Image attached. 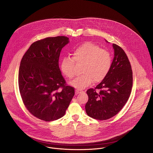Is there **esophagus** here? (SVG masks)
I'll return each instance as SVG.
<instances>
[{
    "instance_id": "1",
    "label": "esophagus",
    "mask_w": 153,
    "mask_h": 153,
    "mask_svg": "<svg viewBox=\"0 0 153 153\" xmlns=\"http://www.w3.org/2000/svg\"><path fill=\"white\" fill-rule=\"evenodd\" d=\"M84 91H81L80 89H76V94H80V93H83Z\"/></svg>"
}]
</instances>
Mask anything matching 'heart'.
<instances>
[{
	"label": "heart",
	"mask_w": 153,
	"mask_h": 153,
	"mask_svg": "<svg viewBox=\"0 0 153 153\" xmlns=\"http://www.w3.org/2000/svg\"><path fill=\"white\" fill-rule=\"evenodd\" d=\"M73 56V58L65 56L62 59L61 68L67 78L72 79L76 75V63L83 64L82 68L83 74L71 82V85L77 89L85 88L94 80L95 83L103 80L112 67L111 53L91 42H86L75 47Z\"/></svg>",
	"instance_id": "b5f03b06"
}]
</instances>
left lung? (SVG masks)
<instances>
[{
    "label": "left lung",
    "mask_w": 153,
    "mask_h": 153,
    "mask_svg": "<svg viewBox=\"0 0 153 153\" xmlns=\"http://www.w3.org/2000/svg\"><path fill=\"white\" fill-rule=\"evenodd\" d=\"M112 46L114 58L109 74L95 89L86 91V112L98 120H106L116 115L127 103L133 86V73L127 56L119 45L113 44ZM97 89L100 91L97 92Z\"/></svg>",
    "instance_id": "1"
}]
</instances>
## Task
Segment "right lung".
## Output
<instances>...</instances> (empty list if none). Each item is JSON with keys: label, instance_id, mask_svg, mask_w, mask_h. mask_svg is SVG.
Instances as JSON below:
<instances>
[{"label": "right lung", "instance_id": "1", "mask_svg": "<svg viewBox=\"0 0 153 153\" xmlns=\"http://www.w3.org/2000/svg\"><path fill=\"white\" fill-rule=\"evenodd\" d=\"M69 42L64 36L47 37L32 43L19 68V87L23 102L36 118L52 121L62 117L74 95L59 67L62 48Z\"/></svg>", "mask_w": 153, "mask_h": 153}]
</instances>
